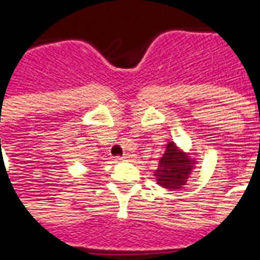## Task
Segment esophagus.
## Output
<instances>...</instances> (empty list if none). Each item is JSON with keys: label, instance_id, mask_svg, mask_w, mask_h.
Segmentation results:
<instances>
[{"label": "esophagus", "instance_id": "obj_1", "mask_svg": "<svg viewBox=\"0 0 260 260\" xmlns=\"http://www.w3.org/2000/svg\"><path fill=\"white\" fill-rule=\"evenodd\" d=\"M128 158H129L128 156H122V157H118L117 160H128Z\"/></svg>", "mask_w": 260, "mask_h": 260}]
</instances>
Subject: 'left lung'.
<instances>
[{
	"label": "left lung",
	"mask_w": 260,
	"mask_h": 260,
	"mask_svg": "<svg viewBox=\"0 0 260 260\" xmlns=\"http://www.w3.org/2000/svg\"><path fill=\"white\" fill-rule=\"evenodd\" d=\"M196 164L195 153L185 152L174 141H170L153 174L156 184L169 191H181L193 174Z\"/></svg>",
	"instance_id": "left-lung-1"
}]
</instances>
